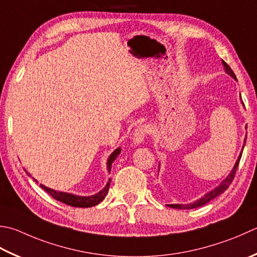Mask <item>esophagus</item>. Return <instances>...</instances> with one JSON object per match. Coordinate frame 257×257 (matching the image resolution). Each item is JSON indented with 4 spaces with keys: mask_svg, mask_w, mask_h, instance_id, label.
I'll use <instances>...</instances> for the list:
<instances>
[{
    "mask_svg": "<svg viewBox=\"0 0 257 257\" xmlns=\"http://www.w3.org/2000/svg\"><path fill=\"white\" fill-rule=\"evenodd\" d=\"M149 133V129L147 125L145 124H140L137 127V129L135 130L134 133V142L135 144H140L144 140V138L146 137V135Z\"/></svg>",
    "mask_w": 257,
    "mask_h": 257,
    "instance_id": "34e87169",
    "label": "esophagus"
}]
</instances>
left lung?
Masks as SVG:
<instances>
[{
	"label": "left lung",
	"instance_id": "1",
	"mask_svg": "<svg viewBox=\"0 0 257 257\" xmlns=\"http://www.w3.org/2000/svg\"><path fill=\"white\" fill-rule=\"evenodd\" d=\"M223 64H224V67H225V71L227 72V73L230 75V77H233L235 80H237V79H236L235 73L233 72V70L230 69L229 65H228L227 63H226V62L224 61V60H223ZM244 146H245V145H244ZM242 153H243V152H242ZM242 153H240L239 157H238V159H237V162H236V164H235V166H234V168H233V170H232V173H230V174L227 176V178H226L225 180H223L222 184H220V185L218 186V187H216L215 189L212 190V192L207 193V194H206V195L204 196V197H202V198L198 199V200H196V202H194V203L186 204V205H183V204H170V205H168L169 207L177 208V209H192V208H196V207H200V206L207 204L208 202H210V200L214 199L215 197H217L218 195L224 193L225 190L229 187V185L232 184V182H233V179H234V177H235V174H236V170H237V167H238L240 157H242Z\"/></svg>",
	"mask_w": 257,
	"mask_h": 257
}]
</instances>
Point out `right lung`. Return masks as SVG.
<instances>
[{"label": "right lung", "mask_w": 257, "mask_h": 257, "mask_svg": "<svg viewBox=\"0 0 257 257\" xmlns=\"http://www.w3.org/2000/svg\"><path fill=\"white\" fill-rule=\"evenodd\" d=\"M120 152H121V149L117 148L111 155H110L108 163H107L109 172L111 170V165L113 163V160L118 157ZM27 174L30 175L28 172H27ZM110 182H111V178L109 179L108 184L105 185V187L101 190V192H99L98 194L92 195V196H88V197H82V196H75V195L68 194V193L57 192V190H53L51 188L45 187V186H43V185H40V186H41V188H43L49 195H51L54 199L59 200V202H61L65 205L72 206V207H83L84 208V207H92V206H95L102 202L105 197V195H107V193H108Z\"/></svg>", "instance_id": "1"}]
</instances>
